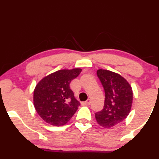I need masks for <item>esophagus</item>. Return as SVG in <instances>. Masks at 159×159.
I'll return each instance as SVG.
<instances>
[{
	"label": "esophagus",
	"instance_id": "34e87169",
	"mask_svg": "<svg viewBox=\"0 0 159 159\" xmlns=\"http://www.w3.org/2000/svg\"><path fill=\"white\" fill-rule=\"evenodd\" d=\"M91 103V100L90 99H88L87 101H84V102H82L81 104L83 105V106H89V104H90Z\"/></svg>",
	"mask_w": 159,
	"mask_h": 159
}]
</instances>
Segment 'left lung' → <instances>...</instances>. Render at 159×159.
Masks as SVG:
<instances>
[{"label": "left lung", "instance_id": "8db88e82", "mask_svg": "<svg viewBox=\"0 0 159 159\" xmlns=\"http://www.w3.org/2000/svg\"><path fill=\"white\" fill-rule=\"evenodd\" d=\"M97 75L105 92L104 109L95 114L99 125L110 128L121 123L131 110L133 100L130 84L121 75L99 69Z\"/></svg>", "mask_w": 159, "mask_h": 159}]
</instances>
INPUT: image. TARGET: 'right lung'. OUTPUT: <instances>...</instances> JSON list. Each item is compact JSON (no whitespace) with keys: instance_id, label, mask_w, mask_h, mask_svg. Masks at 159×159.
<instances>
[{"instance_id":"1","label":"right lung","mask_w":159,"mask_h":159,"mask_svg":"<svg viewBox=\"0 0 159 159\" xmlns=\"http://www.w3.org/2000/svg\"><path fill=\"white\" fill-rule=\"evenodd\" d=\"M81 69L60 70L43 77L36 84L33 104L38 116L47 124L61 127L71 119L80 102L74 97L70 84Z\"/></svg>"}]
</instances>
